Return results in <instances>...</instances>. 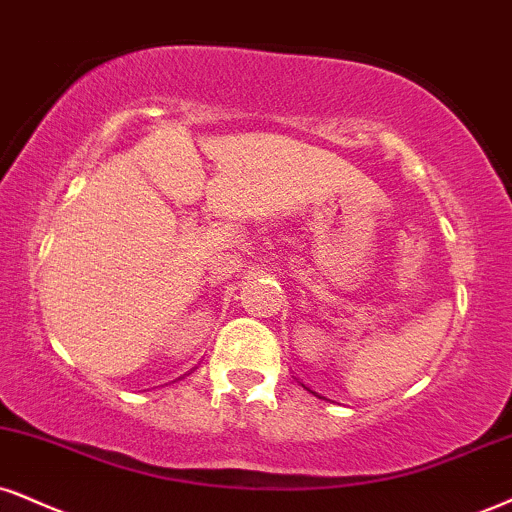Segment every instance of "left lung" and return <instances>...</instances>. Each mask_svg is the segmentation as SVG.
Here are the masks:
<instances>
[{"label":"left lung","instance_id":"obj_1","mask_svg":"<svg viewBox=\"0 0 512 512\" xmlns=\"http://www.w3.org/2000/svg\"><path fill=\"white\" fill-rule=\"evenodd\" d=\"M312 393H315V391H312Z\"/></svg>","mask_w":512,"mask_h":512}]
</instances>
